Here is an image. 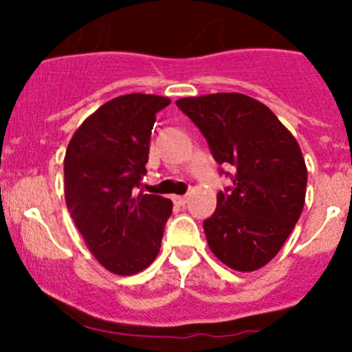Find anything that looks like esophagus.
<instances>
[{
    "label": "esophagus",
    "mask_w": 352,
    "mask_h": 352,
    "mask_svg": "<svg viewBox=\"0 0 352 352\" xmlns=\"http://www.w3.org/2000/svg\"><path fill=\"white\" fill-rule=\"evenodd\" d=\"M172 201L175 202V204L184 206L187 202V196H172Z\"/></svg>",
    "instance_id": "obj_1"
}]
</instances>
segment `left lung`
Instances as JSON below:
<instances>
[{
	"mask_svg": "<svg viewBox=\"0 0 352 352\" xmlns=\"http://www.w3.org/2000/svg\"><path fill=\"white\" fill-rule=\"evenodd\" d=\"M206 138L219 165L233 168L232 187L218 192L204 233L212 254L240 272L276 257L300 219L307 165L293 134L271 109L242 94L177 100Z\"/></svg>",
	"mask_w": 352,
	"mask_h": 352,
	"instance_id": "obj_1",
	"label": "left lung"
}]
</instances>
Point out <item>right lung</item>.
Masks as SVG:
<instances>
[{
	"label": "right lung",
	"instance_id": "1",
	"mask_svg": "<svg viewBox=\"0 0 352 352\" xmlns=\"http://www.w3.org/2000/svg\"><path fill=\"white\" fill-rule=\"evenodd\" d=\"M170 98L129 94L95 110L67 144L65 197L91 254L113 274L146 269L162 247L172 201L138 192L156 112Z\"/></svg>",
	"mask_w": 352,
	"mask_h": 352
}]
</instances>
